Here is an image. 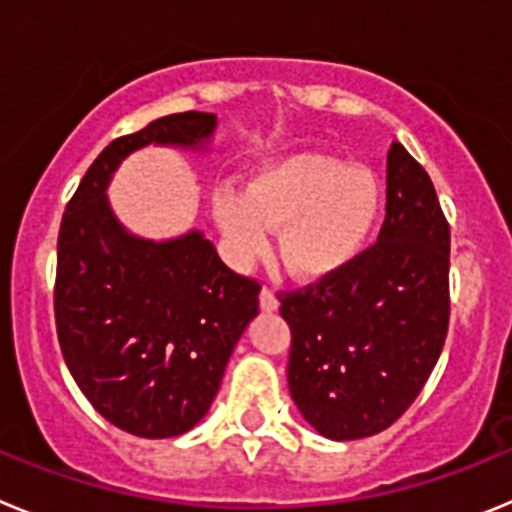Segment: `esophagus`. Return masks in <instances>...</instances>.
Here are the masks:
<instances>
[{"label":"esophagus","instance_id":"obj_1","mask_svg":"<svg viewBox=\"0 0 512 512\" xmlns=\"http://www.w3.org/2000/svg\"><path fill=\"white\" fill-rule=\"evenodd\" d=\"M259 305H261V310H266V312H274V310H277L279 300H277V295H274V289H271V287L261 289Z\"/></svg>","mask_w":512,"mask_h":512}]
</instances>
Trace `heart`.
<instances>
[{
    "mask_svg": "<svg viewBox=\"0 0 512 512\" xmlns=\"http://www.w3.org/2000/svg\"><path fill=\"white\" fill-rule=\"evenodd\" d=\"M212 210L241 259L264 253L266 230L282 228V264L289 274L318 282L364 256L382 217V187L377 176L346 161L302 153L264 166L243 192L220 189Z\"/></svg>",
    "mask_w": 512,
    "mask_h": 512,
    "instance_id": "1",
    "label": "heart"
}]
</instances>
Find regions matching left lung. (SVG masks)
Instances as JSON below:
<instances>
[{
  "mask_svg": "<svg viewBox=\"0 0 512 512\" xmlns=\"http://www.w3.org/2000/svg\"><path fill=\"white\" fill-rule=\"evenodd\" d=\"M449 251L431 176L392 143L377 243L336 277L279 295L289 392L315 431L356 441L413 405L449 333Z\"/></svg>",
  "mask_w": 512,
  "mask_h": 512,
  "instance_id": "obj_1",
  "label": "left lung"
}]
</instances>
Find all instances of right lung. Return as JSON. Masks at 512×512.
Here are the masks:
<instances>
[{"mask_svg":"<svg viewBox=\"0 0 512 512\" xmlns=\"http://www.w3.org/2000/svg\"><path fill=\"white\" fill-rule=\"evenodd\" d=\"M215 115L176 112L115 138L89 166L58 230L53 312L63 359L102 418L140 438L182 436L210 410L261 284L200 233L166 243L120 228L104 189L148 143L194 146Z\"/></svg>","mask_w":512,"mask_h":512,"instance_id":"obj_1","label":"right lung"}]
</instances>
